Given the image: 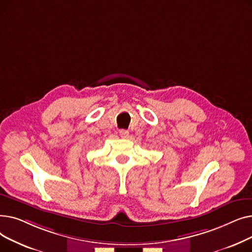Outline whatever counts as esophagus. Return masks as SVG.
Segmentation results:
<instances>
[{"label":"esophagus","mask_w":252,"mask_h":252,"mask_svg":"<svg viewBox=\"0 0 252 252\" xmlns=\"http://www.w3.org/2000/svg\"><path fill=\"white\" fill-rule=\"evenodd\" d=\"M119 136H121L123 139H126L128 137V130L121 129L119 130Z\"/></svg>","instance_id":"34e87169"}]
</instances>
